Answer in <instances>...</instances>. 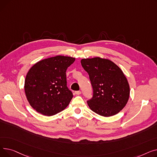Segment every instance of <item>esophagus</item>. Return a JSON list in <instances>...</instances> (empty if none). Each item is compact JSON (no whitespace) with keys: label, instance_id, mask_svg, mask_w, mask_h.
I'll list each match as a JSON object with an SVG mask.
<instances>
[{"label":"esophagus","instance_id":"34e87169","mask_svg":"<svg viewBox=\"0 0 157 157\" xmlns=\"http://www.w3.org/2000/svg\"><path fill=\"white\" fill-rule=\"evenodd\" d=\"M81 94V91H76L75 92V94H76V95H80Z\"/></svg>","mask_w":157,"mask_h":157}]
</instances>
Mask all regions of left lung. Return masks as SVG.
Here are the masks:
<instances>
[{
    "mask_svg": "<svg viewBox=\"0 0 157 157\" xmlns=\"http://www.w3.org/2000/svg\"><path fill=\"white\" fill-rule=\"evenodd\" d=\"M81 63L93 88V97L87 101L89 108L105 117L118 113L130 95L129 85L122 71L112 61L100 57L82 59Z\"/></svg>",
    "mask_w": 157,
    "mask_h": 157,
    "instance_id": "8db88e82",
    "label": "left lung"
}]
</instances>
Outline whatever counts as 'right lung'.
Listing matches in <instances>:
<instances>
[{"label": "right lung", "instance_id": "add662e5", "mask_svg": "<svg viewBox=\"0 0 157 157\" xmlns=\"http://www.w3.org/2000/svg\"><path fill=\"white\" fill-rule=\"evenodd\" d=\"M74 61V58L59 55L40 60L30 69L25 92L37 112L49 117L67 108L73 95L67 86L66 71Z\"/></svg>", "mask_w": 157, "mask_h": 157}]
</instances>
